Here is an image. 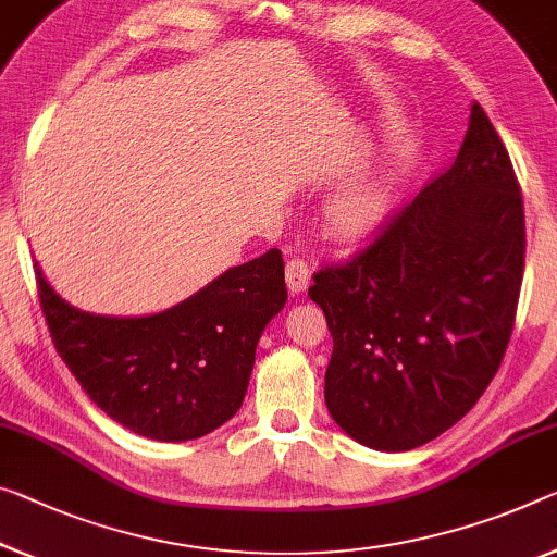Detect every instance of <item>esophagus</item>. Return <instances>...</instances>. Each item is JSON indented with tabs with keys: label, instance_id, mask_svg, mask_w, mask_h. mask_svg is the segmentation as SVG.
Here are the masks:
<instances>
[{
	"label": "esophagus",
	"instance_id": "esophagus-1",
	"mask_svg": "<svg viewBox=\"0 0 557 557\" xmlns=\"http://www.w3.org/2000/svg\"><path fill=\"white\" fill-rule=\"evenodd\" d=\"M308 281H311V269H308V263L301 259H290L286 263V286L290 294H304L308 288Z\"/></svg>",
	"mask_w": 557,
	"mask_h": 557
}]
</instances>
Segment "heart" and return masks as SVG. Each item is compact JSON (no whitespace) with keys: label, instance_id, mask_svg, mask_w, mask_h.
Returning <instances> with one entry per match:
<instances>
[{"label":"heart","instance_id":"1","mask_svg":"<svg viewBox=\"0 0 557 557\" xmlns=\"http://www.w3.org/2000/svg\"><path fill=\"white\" fill-rule=\"evenodd\" d=\"M388 207V174L383 164H368L331 191L323 219L333 236L356 238L371 231Z\"/></svg>","mask_w":557,"mask_h":557}]
</instances>
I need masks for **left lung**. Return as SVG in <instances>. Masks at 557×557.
Listing matches in <instances>:
<instances>
[{
  "label": "left lung",
  "mask_w": 557,
  "mask_h": 557,
  "mask_svg": "<svg viewBox=\"0 0 557 557\" xmlns=\"http://www.w3.org/2000/svg\"><path fill=\"white\" fill-rule=\"evenodd\" d=\"M523 267L516 171L473 101L446 174L308 288L333 338L326 408L341 431L400 453L456 425L500 368Z\"/></svg>",
  "instance_id": "1"
}]
</instances>
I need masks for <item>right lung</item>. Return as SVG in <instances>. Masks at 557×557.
I'll list each match as a JSON object with an SVG mask.
<instances>
[{
  "label": "right lung",
  "instance_id": "obj_1",
  "mask_svg": "<svg viewBox=\"0 0 557 557\" xmlns=\"http://www.w3.org/2000/svg\"><path fill=\"white\" fill-rule=\"evenodd\" d=\"M57 354L111 421L151 441L201 438L242 408L263 329L286 304L271 249L149 315H97L57 294L34 263Z\"/></svg>",
  "mask_w": 557,
  "mask_h": 557
}]
</instances>
